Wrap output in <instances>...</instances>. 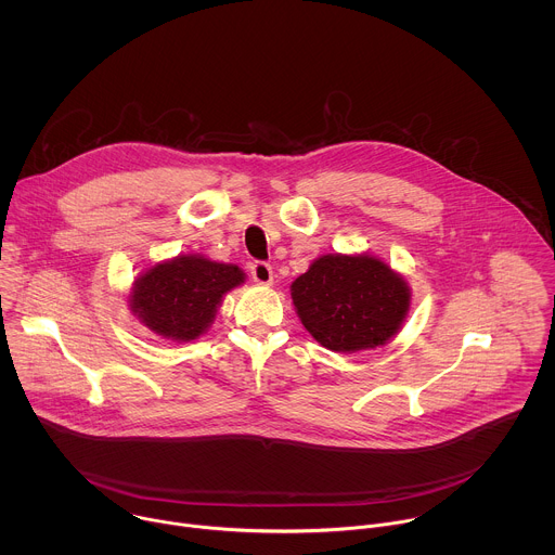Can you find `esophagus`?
<instances>
[{
    "mask_svg": "<svg viewBox=\"0 0 555 555\" xmlns=\"http://www.w3.org/2000/svg\"><path fill=\"white\" fill-rule=\"evenodd\" d=\"M251 280L260 286H271L273 282V269L267 262H254L251 264Z\"/></svg>",
    "mask_w": 555,
    "mask_h": 555,
    "instance_id": "34e87169",
    "label": "esophagus"
}]
</instances>
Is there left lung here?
Wrapping results in <instances>:
<instances>
[{"label": "left lung", "instance_id": "8db88e82", "mask_svg": "<svg viewBox=\"0 0 555 555\" xmlns=\"http://www.w3.org/2000/svg\"><path fill=\"white\" fill-rule=\"evenodd\" d=\"M293 306L308 333L333 352L389 344L412 304L405 278L374 254H322L291 284Z\"/></svg>", "mask_w": 555, "mask_h": 555}]
</instances>
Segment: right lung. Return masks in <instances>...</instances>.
<instances>
[{"mask_svg":"<svg viewBox=\"0 0 555 555\" xmlns=\"http://www.w3.org/2000/svg\"><path fill=\"white\" fill-rule=\"evenodd\" d=\"M243 269L203 254H179L143 269L128 293V308L143 326L183 344L209 331L224 297L245 282Z\"/></svg>","mask_w":555,"mask_h":555,"instance_id":"1","label":"right lung"}]
</instances>
